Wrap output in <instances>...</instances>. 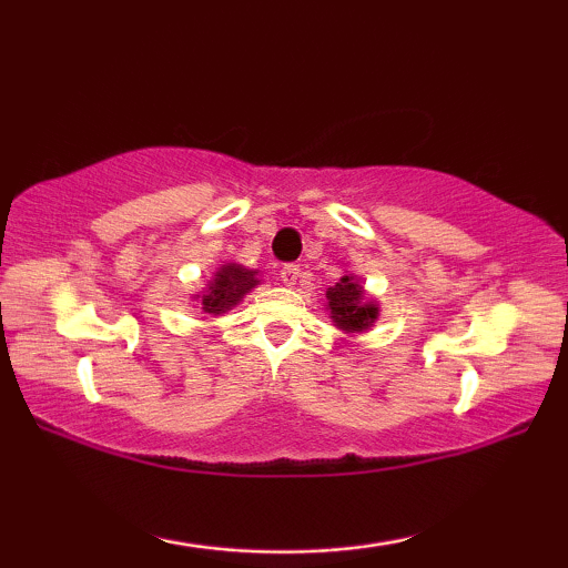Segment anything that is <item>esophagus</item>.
<instances>
[{
    "label": "esophagus",
    "instance_id": "obj_1",
    "mask_svg": "<svg viewBox=\"0 0 568 568\" xmlns=\"http://www.w3.org/2000/svg\"><path fill=\"white\" fill-rule=\"evenodd\" d=\"M297 276H300V266H294V263H286V266H282V274H278L284 286L297 284Z\"/></svg>",
    "mask_w": 568,
    "mask_h": 568
}]
</instances>
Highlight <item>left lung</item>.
Segmentation results:
<instances>
[{"label":"left lung","mask_w":568,"mask_h":568,"mask_svg":"<svg viewBox=\"0 0 568 568\" xmlns=\"http://www.w3.org/2000/svg\"><path fill=\"white\" fill-rule=\"evenodd\" d=\"M325 300H328L325 307L331 310V321L346 333H362L372 328V323L379 315L377 302L367 297L364 286L352 274L341 276V282L325 292Z\"/></svg>","instance_id":"8db88e82"}]
</instances>
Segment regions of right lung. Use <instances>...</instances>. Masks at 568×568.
<instances>
[{
	"label": "right lung",
	"instance_id": "right-lung-1",
	"mask_svg": "<svg viewBox=\"0 0 568 568\" xmlns=\"http://www.w3.org/2000/svg\"><path fill=\"white\" fill-rule=\"evenodd\" d=\"M253 286H258V271L237 266V263H224L212 282L206 284L204 297H201V310L209 315L227 313Z\"/></svg>",
	"mask_w": 568,
	"mask_h": 568
}]
</instances>
